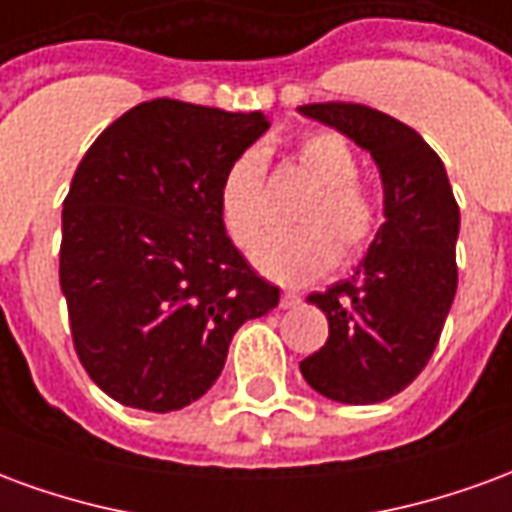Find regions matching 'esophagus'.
I'll return each mask as SVG.
<instances>
[{"label":"esophagus","mask_w":512,"mask_h":512,"mask_svg":"<svg viewBox=\"0 0 512 512\" xmlns=\"http://www.w3.org/2000/svg\"><path fill=\"white\" fill-rule=\"evenodd\" d=\"M299 304H301V296L299 293H293V290H285V293L279 296V307H282V310H296Z\"/></svg>","instance_id":"esophagus-1"}]
</instances>
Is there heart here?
<instances>
[{
  "mask_svg": "<svg viewBox=\"0 0 512 512\" xmlns=\"http://www.w3.org/2000/svg\"><path fill=\"white\" fill-rule=\"evenodd\" d=\"M299 161L323 183L321 194L301 213L307 227L274 230L263 235L249 260L271 282L307 285L321 279L337 257L354 260L378 233V205L373 194L356 183L359 161L351 145L337 134L301 139ZM219 216L238 246H249L268 219L266 156L249 147L233 158L219 186Z\"/></svg>",
  "mask_w": 512,
  "mask_h": 512,
  "instance_id": "heart-1",
  "label": "heart"
}]
</instances>
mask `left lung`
I'll return each instance as SVG.
<instances>
[{"label":"left lung","instance_id":"8db88e82","mask_svg":"<svg viewBox=\"0 0 512 512\" xmlns=\"http://www.w3.org/2000/svg\"><path fill=\"white\" fill-rule=\"evenodd\" d=\"M376 161L384 186L378 227L354 277L310 293L329 340L301 362L304 381L337 403L370 406L403 392L428 365L458 288L461 211L441 158L395 117L362 104H307Z\"/></svg>","mask_w":512,"mask_h":512}]
</instances>
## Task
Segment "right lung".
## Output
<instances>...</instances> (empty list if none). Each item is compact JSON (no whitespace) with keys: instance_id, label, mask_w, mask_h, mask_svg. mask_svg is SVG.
Masks as SVG:
<instances>
[{"instance_id":"obj_1","label":"right lung","mask_w":512,"mask_h":512,"mask_svg":"<svg viewBox=\"0 0 512 512\" xmlns=\"http://www.w3.org/2000/svg\"><path fill=\"white\" fill-rule=\"evenodd\" d=\"M268 126L156 98L84 153L62 202L60 288L76 354L117 403L167 414L200 400L233 334L279 304L219 216L224 172Z\"/></svg>"}]
</instances>
